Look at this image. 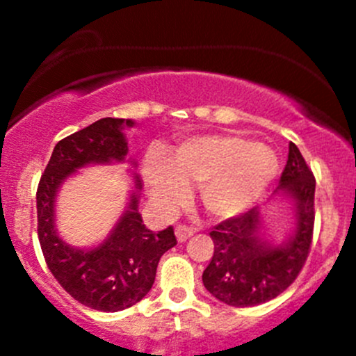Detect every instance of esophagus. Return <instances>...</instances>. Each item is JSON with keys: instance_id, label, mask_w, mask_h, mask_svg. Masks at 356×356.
Masks as SVG:
<instances>
[{"instance_id": "34e87169", "label": "esophagus", "mask_w": 356, "mask_h": 356, "mask_svg": "<svg viewBox=\"0 0 356 356\" xmlns=\"http://www.w3.org/2000/svg\"><path fill=\"white\" fill-rule=\"evenodd\" d=\"M193 234H195V231L191 227H186V225H177L175 227V238H177L179 243L188 241Z\"/></svg>"}]
</instances>
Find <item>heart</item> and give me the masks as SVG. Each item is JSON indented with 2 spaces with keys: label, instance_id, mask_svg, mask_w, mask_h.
<instances>
[{
  "label": "heart",
  "instance_id": "obj_1",
  "mask_svg": "<svg viewBox=\"0 0 356 356\" xmlns=\"http://www.w3.org/2000/svg\"><path fill=\"white\" fill-rule=\"evenodd\" d=\"M272 148L236 134H198L179 143L167 156L148 153L143 179L160 213L177 210L198 186L201 207L215 220L239 217L257 204L279 174Z\"/></svg>",
  "mask_w": 356,
  "mask_h": 356
}]
</instances>
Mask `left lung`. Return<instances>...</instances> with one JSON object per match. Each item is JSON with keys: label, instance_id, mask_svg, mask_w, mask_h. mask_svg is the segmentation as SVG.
Returning a JSON list of instances; mask_svg holds the SVG:
<instances>
[{"label": "left lung", "instance_id": "8db88e82", "mask_svg": "<svg viewBox=\"0 0 356 356\" xmlns=\"http://www.w3.org/2000/svg\"><path fill=\"white\" fill-rule=\"evenodd\" d=\"M315 177L294 143L288 163L270 200L291 207V231L281 243L265 232L264 210L258 207L218 224L210 232L215 251L203 272L211 296L231 307H254L288 289L303 268L314 232Z\"/></svg>", "mask_w": 356, "mask_h": 356}]
</instances>
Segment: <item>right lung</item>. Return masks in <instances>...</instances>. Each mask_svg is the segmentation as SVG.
<instances>
[{
  "instance_id": "add662e5",
  "label": "right lung",
  "mask_w": 356,
  "mask_h": 356,
  "mask_svg": "<svg viewBox=\"0 0 356 356\" xmlns=\"http://www.w3.org/2000/svg\"><path fill=\"white\" fill-rule=\"evenodd\" d=\"M132 118H99L62 139L53 149L38 188V234L48 268L79 303L99 312H120L141 301L155 282L161 254L177 245L174 229L153 232L143 224V186L127 158L125 131ZM127 161L133 186L128 207L103 242L88 248L67 243L56 227V198L61 186L81 168Z\"/></svg>"
}]
</instances>
